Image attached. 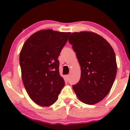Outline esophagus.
<instances>
[{
  "label": "esophagus",
  "mask_w": 130,
  "mask_h": 130,
  "mask_svg": "<svg viewBox=\"0 0 130 130\" xmlns=\"http://www.w3.org/2000/svg\"><path fill=\"white\" fill-rule=\"evenodd\" d=\"M66 77V80H68L70 79V75H67L66 77Z\"/></svg>",
  "instance_id": "34e87169"
}]
</instances>
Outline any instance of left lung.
Here are the masks:
<instances>
[{
  "label": "left lung",
  "mask_w": 130,
  "mask_h": 130,
  "mask_svg": "<svg viewBox=\"0 0 130 130\" xmlns=\"http://www.w3.org/2000/svg\"><path fill=\"white\" fill-rule=\"evenodd\" d=\"M68 41L76 53L81 70L79 81L73 89L82 102L97 103L109 93L116 78L114 50L104 38L93 32H74Z\"/></svg>",
  "instance_id": "1"
}]
</instances>
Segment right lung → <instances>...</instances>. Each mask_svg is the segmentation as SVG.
Wrapping results in <instances>:
<instances>
[{
	"instance_id": "1",
	"label": "right lung",
	"mask_w": 130,
	"mask_h": 130,
	"mask_svg": "<svg viewBox=\"0 0 130 130\" xmlns=\"http://www.w3.org/2000/svg\"><path fill=\"white\" fill-rule=\"evenodd\" d=\"M70 34L51 29L40 30L22 46L19 55L22 82L30 98L38 105L54 103L65 86L59 73L58 57Z\"/></svg>"
}]
</instances>
